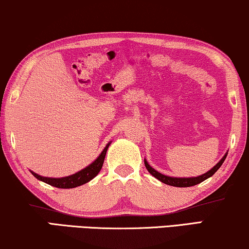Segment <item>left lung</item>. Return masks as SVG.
<instances>
[{
	"instance_id": "1",
	"label": "left lung",
	"mask_w": 249,
	"mask_h": 249,
	"mask_svg": "<svg viewBox=\"0 0 249 249\" xmlns=\"http://www.w3.org/2000/svg\"><path fill=\"white\" fill-rule=\"evenodd\" d=\"M227 155H228V152L223 155V158L221 159L212 169L210 170V171L203 173V175H200L198 177H189V178H186V177L185 178H179V177L165 176V175H163V173H160L159 171H156L154 168H152V166L148 164V162L146 161V159H144V162H145V166H146V169H147V171L151 173L153 177H155L156 179H159L160 181L165 183V185L173 186V187H192V186L198 185V183L203 182L204 180L209 179L210 177H212L214 173L219 170L220 166L222 165V163L224 162V160H226Z\"/></svg>"
}]
</instances>
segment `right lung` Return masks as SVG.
<instances>
[{
	"instance_id": "obj_1",
	"label": "right lung",
	"mask_w": 249,
	"mask_h": 249,
	"mask_svg": "<svg viewBox=\"0 0 249 249\" xmlns=\"http://www.w3.org/2000/svg\"><path fill=\"white\" fill-rule=\"evenodd\" d=\"M111 142H107V145L105 146L103 151H102V153L98 155V158L95 160V161L91 162L89 165L86 166V168H84L83 170H80V171L73 173V175L71 176L62 177V178H49V177H43V176L37 175V173L32 171V170H30V172H32V175L35 177L36 179H38L40 181L45 183H49V185L53 187H56V188H63V189L76 188L78 186H81L84 185V183H87L88 181H90L91 179H94L95 177L98 175V172L101 171L102 166H103L105 155H107V151Z\"/></svg>"
}]
</instances>
